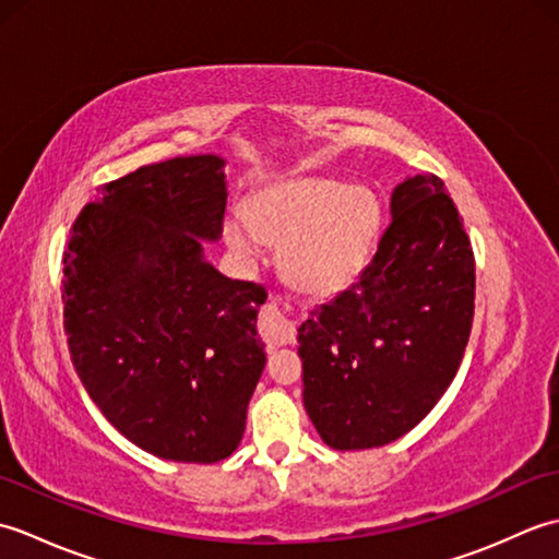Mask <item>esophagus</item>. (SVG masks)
Masks as SVG:
<instances>
[{"instance_id": "34e87169", "label": "esophagus", "mask_w": 559, "mask_h": 559, "mask_svg": "<svg viewBox=\"0 0 559 559\" xmlns=\"http://www.w3.org/2000/svg\"><path fill=\"white\" fill-rule=\"evenodd\" d=\"M259 334L266 341L269 348L288 346L295 338V326L276 305H266L259 314Z\"/></svg>"}]
</instances>
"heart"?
I'll use <instances>...</instances> for the list:
<instances>
[{"label":"heart","instance_id":"obj_1","mask_svg":"<svg viewBox=\"0 0 559 559\" xmlns=\"http://www.w3.org/2000/svg\"><path fill=\"white\" fill-rule=\"evenodd\" d=\"M382 233V201L370 187H348L331 177L278 182L249 201L247 216L233 213L223 237L242 261L264 257L266 242L281 245V266L307 295L350 288L370 264Z\"/></svg>","mask_w":559,"mask_h":559}]
</instances>
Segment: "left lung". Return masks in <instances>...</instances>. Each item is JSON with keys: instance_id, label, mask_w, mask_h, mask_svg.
<instances>
[{"instance_id": "left-lung-1", "label": "left lung", "mask_w": 559, "mask_h": 559, "mask_svg": "<svg viewBox=\"0 0 559 559\" xmlns=\"http://www.w3.org/2000/svg\"><path fill=\"white\" fill-rule=\"evenodd\" d=\"M389 211L360 281L298 329L305 411L341 451L413 430L456 377L471 336L476 261L444 182L406 177Z\"/></svg>"}]
</instances>
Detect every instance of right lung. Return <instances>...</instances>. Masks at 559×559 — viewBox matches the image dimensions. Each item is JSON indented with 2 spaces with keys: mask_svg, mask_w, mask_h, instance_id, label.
<instances>
[{
  "mask_svg": "<svg viewBox=\"0 0 559 559\" xmlns=\"http://www.w3.org/2000/svg\"><path fill=\"white\" fill-rule=\"evenodd\" d=\"M225 160L144 165L103 185L64 252V329L83 389L117 432L182 463L228 459L266 365L257 283L211 264Z\"/></svg>",
  "mask_w": 559,
  "mask_h": 559,
  "instance_id": "1",
  "label": "right lung"
}]
</instances>
